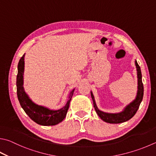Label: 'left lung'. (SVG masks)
Instances as JSON below:
<instances>
[{"mask_svg":"<svg viewBox=\"0 0 156 156\" xmlns=\"http://www.w3.org/2000/svg\"><path fill=\"white\" fill-rule=\"evenodd\" d=\"M136 67L137 70V76H138V90L137 95L136 97L135 100L132 101L131 103L128 104L122 112L119 113H107L101 111L98 109V108L96 106L94 96L93 95V93L90 91V95H91L93 106L95 108V110L97 112L98 115L100 117L101 119L105 122L109 123H120L125 122L129 120L130 119L134 117L136 112L139 108L141 101L143 100V93H144V88L143 84L142 82V73H141L140 67L138 66L136 61H135Z\"/></svg>","mask_w":156,"mask_h":156,"instance_id":"left-lung-1","label":"left lung"}]
</instances>
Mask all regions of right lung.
<instances>
[{
    "mask_svg": "<svg viewBox=\"0 0 156 156\" xmlns=\"http://www.w3.org/2000/svg\"><path fill=\"white\" fill-rule=\"evenodd\" d=\"M24 70V55L20 59L18 66V75L16 78L17 95L20 106L27 115L39 125L55 126L63 121L66 117L69 109L70 101L73 94L74 89L70 92L69 100L66 105L61 109L54 110L46 107L39 106L33 102L25 93L23 87V75Z\"/></svg>",
    "mask_w": 156,
    "mask_h": 156,
    "instance_id": "right-lung-1",
    "label": "right lung"
}]
</instances>
